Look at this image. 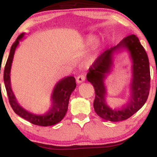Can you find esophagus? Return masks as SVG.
Instances as JSON below:
<instances>
[{
    "mask_svg": "<svg viewBox=\"0 0 157 157\" xmlns=\"http://www.w3.org/2000/svg\"><path fill=\"white\" fill-rule=\"evenodd\" d=\"M85 79H86V76H85L84 74H81V75H78L77 77V82H78V83H80V82H83L85 80Z\"/></svg>",
    "mask_w": 157,
    "mask_h": 157,
    "instance_id": "1",
    "label": "esophagus"
}]
</instances>
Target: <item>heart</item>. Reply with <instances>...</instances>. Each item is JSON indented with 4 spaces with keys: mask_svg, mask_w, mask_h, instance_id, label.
Masks as SVG:
<instances>
[{
    "mask_svg": "<svg viewBox=\"0 0 157 157\" xmlns=\"http://www.w3.org/2000/svg\"><path fill=\"white\" fill-rule=\"evenodd\" d=\"M93 41H94V37H93V36L92 35H89L87 37H86V40H85V43H86V45H89V44H91V43H93ZM98 46H99V42L95 43L94 46V49L96 50L97 48H98ZM94 57H95L94 54V52H93L92 54H91V55H90L89 57H88L87 63H92L94 60Z\"/></svg>",
    "mask_w": 157,
    "mask_h": 157,
    "instance_id": "1",
    "label": "heart"
}]
</instances>
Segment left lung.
Returning <instances> with one entry per match:
<instances>
[{
    "instance_id": "left-lung-1",
    "label": "left lung",
    "mask_w": 157,
    "mask_h": 157,
    "mask_svg": "<svg viewBox=\"0 0 157 157\" xmlns=\"http://www.w3.org/2000/svg\"><path fill=\"white\" fill-rule=\"evenodd\" d=\"M125 47L130 52L133 60V78L131 84L130 102L120 110H113L105 102V89L103 79L112 65V55L120 48ZM87 80L93 85L95 91L94 108L98 116L105 120L119 122L131 117L146 102L151 87V75L147 53L138 37L131 35L117 45L106 49L99 56L89 68Z\"/></svg>"
}]
</instances>
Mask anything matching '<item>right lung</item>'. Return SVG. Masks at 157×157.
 <instances>
[{
	"label": "right lung",
	"mask_w": 157,
	"mask_h": 157,
	"mask_svg": "<svg viewBox=\"0 0 157 157\" xmlns=\"http://www.w3.org/2000/svg\"><path fill=\"white\" fill-rule=\"evenodd\" d=\"M23 35H24V33L21 34L12 44L10 55L5 66L4 71H3V80H4L5 87H6L10 104L13 111L17 115L34 125L40 126L55 125L57 122H60L66 115L68 109L69 97L71 96V94L76 88L75 78L73 76H69L65 77L57 82L52 95V107L45 114L35 115L23 109L17 102L15 95L11 89L10 69L15 48L19 44V40L22 38Z\"/></svg>",
	"instance_id": "1"
}]
</instances>
